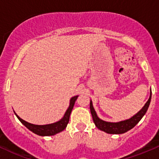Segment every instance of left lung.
<instances>
[{
  "label": "left lung",
  "instance_id": "left-lung-1",
  "mask_svg": "<svg viewBox=\"0 0 159 159\" xmlns=\"http://www.w3.org/2000/svg\"><path fill=\"white\" fill-rule=\"evenodd\" d=\"M151 98H152V92L151 94H150V97L148 99V100L147 101V102L145 103V106H143L142 109L138 112L137 114H135V116H132V118H130L129 119L125 121H121L119 122H108L106 121L102 120V119H99L96 115V112H95L94 109H93V104H92V101L89 104V108H90L91 114L93 116V122H94L95 125L97 127L98 129H100V130L103 131V132H106V133L109 134H122L125 133V132H128L129 130L132 129L133 127H135L136 125V124L142 119V118L143 117L144 115L146 113L147 110H148V108L149 106L150 102H151Z\"/></svg>",
  "mask_w": 159,
  "mask_h": 159
}]
</instances>
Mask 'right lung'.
Returning a JSON list of instances; mask_svg holds the SVG:
<instances>
[{"label": "right lung", "instance_id": "obj_1", "mask_svg": "<svg viewBox=\"0 0 159 159\" xmlns=\"http://www.w3.org/2000/svg\"><path fill=\"white\" fill-rule=\"evenodd\" d=\"M77 97L78 96H76L71 98V99H70V106H69L68 109L66 110V113H65V115L63 117V119H61L60 121L55 122V123L49 124V125H34V124L29 123V122L23 120V119H20V118L19 116L15 113V112H14V113H15V115L17 117V119L22 122V124H24V125H25L29 130H30L31 132H33L34 133L37 134V135H41V136L53 135H55V134L62 132V131L64 130V129H66V125H67L69 122V120H70V113H71L72 109H73V106H74L75 102H76Z\"/></svg>", "mask_w": 159, "mask_h": 159}]
</instances>
